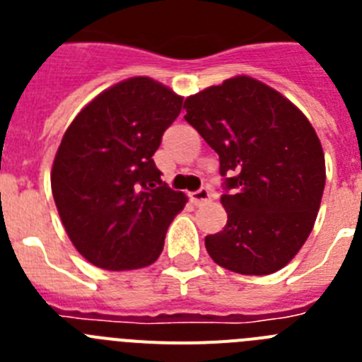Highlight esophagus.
<instances>
[{
	"label": "esophagus",
	"instance_id": "obj_1",
	"mask_svg": "<svg viewBox=\"0 0 362 362\" xmlns=\"http://www.w3.org/2000/svg\"><path fill=\"white\" fill-rule=\"evenodd\" d=\"M192 201L196 204H203L206 203V201H210L209 188H199L197 192H194V194H192Z\"/></svg>",
	"mask_w": 362,
	"mask_h": 362
}]
</instances>
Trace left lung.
Instances as JSON below:
<instances>
[{
  "instance_id": "1",
  "label": "left lung",
  "mask_w": 362,
  "mask_h": 362,
  "mask_svg": "<svg viewBox=\"0 0 362 362\" xmlns=\"http://www.w3.org/2000/svg\"><path fill=\"white\" fill-rule=\"evenodd\" d=\"M185 119L219 153L228 214L204 238L219 267L268 276L296 257L313 228L326 181L325 152L308 117L250 76H233L190 95Z\"/></svg>"
}]
</instances>
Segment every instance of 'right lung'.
<instances>
[{"mask_svg":"<svg viewBox=\"0 0 362 362\" xmlns=\"http://www.w3.org/2000/svg\"><path fill=\"white\" fill-rule=\"evenodd\" d=\"M183 95L146 76L95 95L69 124L50 172L52 196L76 250L103 270H137L161 255L188 197L161 181L152 156Z\"/></svg>","mask_w":362,"mask_h":362,"instance_id":"add662e5","label":"right lung"}]
</instances>
